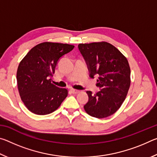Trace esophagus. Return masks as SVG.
<instances>
[{
    "mask_svg": "<svg viewBox=\"0 0 157 157\" xmlns=\"http://www.w3.org/2000/svg\"><path fill=\"white\" fill-rule=\"evenodd\" d=\"M71 92L73 94H78L79 91H78V90H75V89H71Z\"/></svg>",
    "mask_w": 157,
    "mask_h": 157,
    "instance_id": "obj_1",
    "label": "esophagus"
}]
</instances>
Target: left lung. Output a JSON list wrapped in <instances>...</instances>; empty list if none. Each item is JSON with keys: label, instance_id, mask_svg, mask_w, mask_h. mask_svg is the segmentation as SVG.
<instances>
[{"label": "left lung", "instance_id": "1", "mask_svg": "<svg viewBox=\"0 0 157 157\" xmlns=\"http://www.w3.org/2000/svg\"><path fill=\"white\" fill-rule=\"evenodd\" d=\"M89 71L90 78L98 77L100 91H86L89 101L84 106L91 116L104 118L121 107L130 86V68L126 57L107 42L78 45Z\"/></svg>", "mask_w": 157, "mask_h": 157}]
</instances>
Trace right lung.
I'll return each instance as SVG.
<instances>
[{"instance_id":"right-lung-1","label":"right lung","mask_w":157,"mask_h":157,"mask_svg":"<svg viewBox=\"0 0 157 157\" xmlns=\"http://www.w3.org/2000/svg\"><path fill=\"white\" fill-rule=\"evenodd\" d=\"M73 48L74 46L67 44L44 42L33 48L20 62L17 73L18 89L31 112L49 114L67 97V89L53 84L51 77L60 58Z\"/></svg>"}]
</instances>
